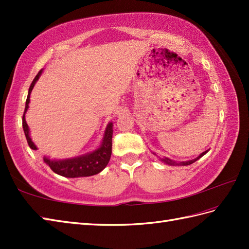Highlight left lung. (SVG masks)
Listing matches in <instances>:
<instances>
[{
	"mask_svg": "<svg viewBox=\"0 0 249 249\" xmlns=\"http://www.w3.org/2000/svg\"><path fill=\"white\" fill-rule=\"evenodd\" d=\"M205 153H208V151H205V152H203V153H201V154L197 157V158H195V160H188V161H182V162H177V161H173V160H169V158H162V161H165L166 163H168V165H179V166H188V165H190V163H194L195 161H197L199 158H201L202 157Z\"/></svg>",
	"mask_w": 249,
	"mask_h": 249,
	"instance_id": "8db88e82",
	"label": "left lung"
}]
</instances>
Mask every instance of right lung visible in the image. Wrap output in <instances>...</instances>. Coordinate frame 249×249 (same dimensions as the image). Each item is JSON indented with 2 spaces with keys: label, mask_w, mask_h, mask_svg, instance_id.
<instances>
[{
  "label": "right lung",
  "mask_w": 249,
  "mask_h": 249,
  "mask_svg": "<svg viewBox=\"0 0 249 249\" xmlns=\"http://www.w3.org/2000/svg\"><path fill=\"white\" fill-rule=\"evenodd\" d=\"M40 73H41V71L37 73L33 82L31 83L28 98H26V103H25V109L22 116V126H23L24 135H25L26 141H28L29 143V146L32 150H37V147L35 146L33 141H32L30 138L29 126L25 122V112L29 108L31 92L34 88L36 80L39 78ZM112 134H113L112 123H110L107 126V128H106L103 143L97 150H95L92 153H89L87 155L76 157V158H71V160H49V158L44 157V161L47 166H49L51 168L52 171L65 178H81V177L94 176V174H97L102 171L103 169H105V167L108 165V162L110 160L111 153H112Z\"/></svg>",
  "instance_id": "1"
}]
</instances>
